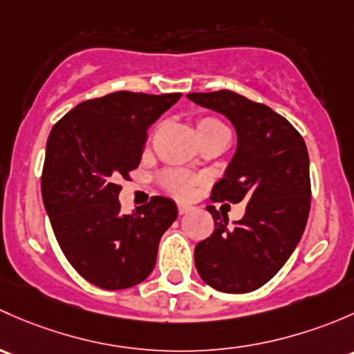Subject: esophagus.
<instances>
[{
  "label": "esophagus",
  "mask_w": 354,
  "mask_h": 354,
  "mask_svg": "<svg viewBox=\"0 0 354 354\" xmlns=\"http://www.w3.org/2000/svg\"><path fill=\"white\" fill-rule=\"evenodd\" d=\"M177 209H178V213L184 214V213H187V211H191L192 206H191V204H187V203L177 201Z\"/></svg>",
  "instance_id": "obj_1"
}]
</instances>
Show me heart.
<instances>
[{
	"mask_svg": "<svg viewBox=\"0 0 354 354\" xmlns=\"http://www.w3.org/2000/svg\"><path fill=\"white\" fill-rule=\"evenodd\" d=\"M225 124L216 118H211V115H206V118L198 119V133H206V131H214V129H225ZM198 184V177L191 176L189 172H184V170H170V172L165 174L163 177V185L165 189H169L174 194L182 196V198H187V196L192 194V189Z\"/></svg>",
	"mask_w": 354,
	"mask_h": 354,
	"instance_id": "heart-1",
	"label": "heart"
}]
</instances>
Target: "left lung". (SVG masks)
I'll return each instance as SVG.
<instances>
[{"label": "left lung", "mask_w": 354, "mask_h": 354, "mask_svg": "<svg viewBox=\"0 0 354 354\" xmlns=\"http://www.w3.org/2000/svg\"><path fill=\"white\" fill-rule=\"evenodd\" d=\"M187 97L227 115L239 136L211 201H247L245 214L233 227L227 214L207 206L214 230L196 245V269L214 290L249 293L285 266L304 235L312 196L307 145L283 115L232 90Z\"/></svg>", "instance_id": "left-lung-1"}]
</instances>
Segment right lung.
<instances>
[{"instance_id": "right-lung-1", "label": "right lung", "mask_w": 354, "mask_h": 354, "mask_svg": "<svg viewBox=\"0 0 354 354\" xmlns=\"http://www.w3.org/2000/svg\"><path fill=\"white\" fill-rule=\"evenodd\" d=\"M180 97L114 92L82 102L50 129L42 201L68 262L92 285L124 290L155 268L160 239L177 218L176 203L153 196L124 214L118 182L138 169L148 127Z\"/></svg>"}]
</instances>
